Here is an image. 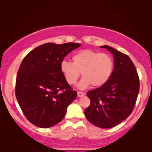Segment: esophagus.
Returning a JSON list of instances; mask_svg holds the SVG:
<instances>
[{
    "instance_id": "1",
    "label": "esophagus",
    "mask_w": 152,
    "mask_h": 152,
    "mask_svg": "<svg viewBox=\"0 0 152 152\" xmlns=\"http://www.w3.org/2000/svg\"><path fill=\"white\" fill-rule=\"evenodd\" d=\"M86 94L85 92H78V97H81V96H83L84 95Z\"/></svg>"
}]
</instances>
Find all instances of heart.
<instances>
[{
    "mask_svg": "<svg viewBox=\"0 0 152 152\" xmlns=\"http://www.w3.org/2000/svg\"><path fill=\"white\" fill-rule=\"evenodd\" d=\"M73 63L63 60L60 70L68 84H74L80 72L83 78L78 84L80 89L92 84L94 87L103 86L109 81L114 69V61L109 54L91 50L78 51L72 57Z\"/></svg>",
    "mask_w": 152,
    "mask_h": 152,
    "instance_id": "obj_1",
    "label": "heart"
}]
</instances>
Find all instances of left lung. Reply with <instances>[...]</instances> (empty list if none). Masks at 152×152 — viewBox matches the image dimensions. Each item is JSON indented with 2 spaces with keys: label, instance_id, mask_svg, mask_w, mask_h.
<instances>
[{
  "label": "left lung",
  "instance_id": "left-lung-1",
  "mask_svg": "<svg viewBox=\"0 0 152 152\" xmlns=\"http://www.w3.org/2000/svg\"><path fill=\"white\" fill-rule=\"evenodd\" d=\"M101 48L113 55L114 69L106 84L87 92L91 104L84 115L96 127L108 129L119 124L132 113L140 91V79L128 56L110 46Z\"/></svg>",
  "mask_w": 152,
  "mask_h": 152
}]
</instances>
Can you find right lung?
I'll use <instances>...</instances> for the list:
<instances>
[{
	"label": "right lung",
	"instance_id": "add662e5",
	"mask_svg": "<svg viewBox=\"0 0 152 152\" xmlns=\"http://www.w3.org/2000/svg\"><path fill=\"white\" fill-rule=\"evenodd\" d=\"M80 43H47L31 51L18 70L15 94L28 121L49 128L60 122L77 96L66 80L60 64Z\"/></svg>",
	"mask_w": 152,
	"mask_h": 152
}]
</instances>
